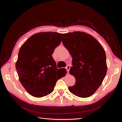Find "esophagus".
Returning a JSON list of instances; mask_svg holds the SVG:
<instances>
[{"label":"esophagus","instance_id":"1","mask_svg":"<svg viewBox=\"0 0 122 122\" xmlns=\"http://www.w3.org/2000/svg\"><path fill=\"white\" fill-rule=\"evenodd\" d=\"M66 70L67 72H69V70H70V66H69V65L67 66H66Z\"/></svg>","mask_w":122,"mask_h":122}]
</instances>
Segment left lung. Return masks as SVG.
<instances>
[{
  "label": "left lung",
  "mask_w": 122,
  "mask_h": 122,
  "mask_svg": "<svg viewBox=\"0 0 122 122\" xmlns=\"http://www.w3.org/2000/svg\"><path fill=\"white\" fill-rule=\"evenodd\" d=\"M62 42L73 58L70 73L76 83L69 90L80 97L93 95L101 85L107 71L106 52L99 42L84 32L64 34Z\"/></svg>",
  "instance_id": "left-lung-1"
}]
</instances>
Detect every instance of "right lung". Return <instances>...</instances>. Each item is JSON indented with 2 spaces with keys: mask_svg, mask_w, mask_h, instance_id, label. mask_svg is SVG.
Returning a JSON list of instances; mask_svg holds the SVG:
<instances>
[{
  "mask_svg": "<svg viewBox=\"0 0 122 122\" xmlns=\"http://www.w3.org/2000/svg\"><path fill=\"white\" fill-rule=\"evenodd\" d=\"M62 35L52 32L37 33L20 49L15 68L20 82L34 97H42L51 93L57 80L66 73L65 69H57L52 56L61 43Z\"/></svg>",
  "mask_w": 122,
  "mask_h": 122,
  "instance_id": "1",
  "label": "right lung"
}]
</instances>
